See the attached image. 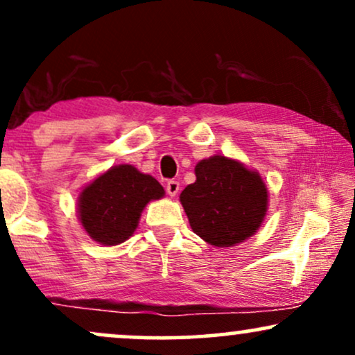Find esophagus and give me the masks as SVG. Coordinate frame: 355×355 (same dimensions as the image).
<instances>
[{
	"label": "esophagus",
	"mask_w": 355,
	"mask_h": 355,
	"mask_svg": "<svg viewBox=\"0 0 355 355\" xmlns=\"http://www.w3.org/2000/svg\"><path fill=\"white\" fill-rule=\"evenodd\" d=\"M165 190L170 197H175V195L178 193V190H180V183H178L177 180H168L165 185Z\"/></svg>",
	"instance_id": "34e87169"
}]
</instances>
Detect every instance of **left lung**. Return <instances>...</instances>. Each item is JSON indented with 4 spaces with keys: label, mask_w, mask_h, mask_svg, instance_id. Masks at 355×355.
<instances>
[{
    "label": "left lung",
    "mask_w": 355,
    "mask_h": 355,
    "mask_svg": "<svg viewBox=\"0 0 355 355\" xmlns=\"http://www.w3.org/2000/svg\"><path fill=\"white\" fill-rule=\"evenodd\" d=\"M197 180L180 202L190 227L215 247H230L254 235L267 211V187L260 175L215 155L195 166Z\"/></svg>",
    "instance_id": "obj_1"
}]
</instances>
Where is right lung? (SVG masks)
Returning <instances> with one entry per match:
<instances>
[{
    "mask_svg": "<svg viewBox=\"0 0 355 355\" xmlns=\"http://www.w3.org/2000/svg\"><path fill=\"white\" fill-rule=\"evenodd\" d=\"M165 190L153 177L132 165H118L85 187L78 198L83 229L103 245H118L132 237L141 210Z\"/></svg>",
    "mask_w": 355,
    "mask_h": 355,
    "instance_id": "obj_1",
    "label": "right lung"
}]
</instances>
